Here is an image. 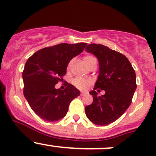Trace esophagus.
Masks as SVG:
<instances>
[{"instance_id": "34e87169", "label": "esophagus", "mask_w": 156, "mask_h": 156, "mask_svg": "<svg viewBox=\"0 0 156 156\" xmlns=\"http://www.w3.org/2000/svg\"><path fill=\"white\" fill-rule=\"evenodd\" d=\"M86 94H87V92H81V95H86Z\"/></svg>"}]
</instances>
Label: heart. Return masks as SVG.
Returning <instances> with one entry per match:
<instances>
[{"label": "heart", "instance_id": "1", "mask_svg": "<svg viewBox=\"0 0 156 156\" xmlns=\"http://www.w3.org/2000/svg\"><path fill=\"white\" fill-rule=\"evenodd\" d=\"M93 58H95L93 56L90 55H85L84 57H83V62H84L85 64H86L89 62V61H91V60ZM70 64H71V62H69V64H68L67 69H69V68ZM72 83H73V84L74 85L75 87H77V88L79 89V90H85V89H87V87L89 86L90 82L89 80L85 79V78L77 77V78H75L73 80Z\"/></svg>", "mask_w": 156, "mask_h": 156}]
</instances>
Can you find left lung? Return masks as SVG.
<instances>
[{"label":"left lung","instance_id":"left-lung-1","mask_svg":"<svg viewBox=\"0 0 156 156\" xmlns=\"http://www.w3.org/2000/svg\"><path fill=\"white\" fill-rule=\"evenodd\" d=\"M86 51L98 60L99 75L94 90L90 92L93 102L85 107V112L93 124L108 125L121 117L131 104L137 87L136 73L125 55L109 47L92 44ZM97 88L104 90L105 94L98 97L94 91Z\"/></svg>","mask_w":156,"mask_h":156}]
</instances>
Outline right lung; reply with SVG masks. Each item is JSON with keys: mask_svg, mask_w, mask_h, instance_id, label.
<instances>
[{"mask_svg": "<svg viewBox=\"0 0 156 156\" xmlns=\"http://www.w3.org/2000/svg\"><path fill=\"white\" fill-rule=\"evenodd\" d=\"M87 43H66L45 47L34 53L26 62L23 71V95L32 110L44 121L63 119L70 102L80 91L66 83L64 90L55 89L63 81L70 60L83 52Z\"/></svg>", "mask_w": 156, "mask_h": 156, "instance_id": "right-lung-1", "label": "right lung"}]
</instances>
